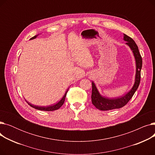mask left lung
Listing matches in <instances>:
<instances>
[{"label": "left lung", "mask_w": 155, "mask_h": 155, "mask_svg": "<svg viewBox=\"0 0 155 155\" xmlns=\"http://www.w3.org/2000/svg\"><path fill=\"white\" fill-rule=\"evenodd\" d=\"M124 39L126 41V44L131 48L134 53L136 63V73L135 83L132 88L127 94L124 96L117 99H109L105 98L100 95L98 91L94 84L92 82V102L94 106L101 110H109L115 109H119L124 107L127 102L131 100L135 92L139 87L141 80V70L142 68V57L140 53L138 47L134 41L126 35H124Z\"/></svg>", "instance_id": "obj_1"}]
</instances>
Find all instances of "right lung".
<instances>
[{"label": "right lung", "instance_id": "obj_1", "mask_svg": "<svg viewBox=\"0 0 155 155\" xmlns=\"http://www.w3.org/2000/svg\"><path fill=\"white\" fill-rule=\"evenodd\" d=\"M37 36H38V35L33 36L32 38H31L30 39H33L36 38ZM68 89L67 91V92H65L64 96L63 97V98L61 99V100L60 101H59L58 103H57V104H55V105H51V106H48V107H39V106H36V105H32L31 104L28 102L27 101H26V102H28V104L30 105L31 107H33V108H35V109H38V110H44V111H53V110H57V109H58L59 108H60V107L62 106V105L64 104V100H65V97H66V96H67V92H68Z\"/></svg>", "mask_w": 155, "mask_h": 155}]
</instances>
